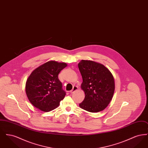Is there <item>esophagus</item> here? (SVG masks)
Listing matches in <instances>:
<instances>
[{"instance_id":"34e87169","label":"esophagus","mask_w":148,"mask_h":148,"mask_svg":"<svg viewBox=\"0 0 148 148\" xmlns=\"http://www.w3.org/2000/svg\"><path fill=\"white\" fill-rule=\"evenodd\" d=\"M77 89H78V87L77 86H74L73 88V89L71 90L70 92H71V94H73L75 91L77 90Z\"/></svg>"}]
</instances>
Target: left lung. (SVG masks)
<instances>
[{"label": "left lung", "instance_id": "obj_1", "mask_svg": "<svg viewBox=\"0 0 148 148\" xmlns=\"http://www.w3.org/2000/svg\"><path fill=\"white\" fill-rule=\"evenodd\" d=\"M78 68L83 78L81 88L85 92L84 99L79 106L92 113L103 110L114 92L112 74L104 65L91 60H81Z\"/></svg>", "mask_w": 148, "mask_h": 148}]
</instances>
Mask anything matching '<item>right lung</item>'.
<instances>
[{"label":"right lung","mask_w":148,"mask_h":148,"mask_svg":"<svg viewBox=\"0 0 148 148\" xmlns=\"http://www.w3.org/2000/svg\"><path fill=\"white\" fill-rule=\"evenodd\" d=\"M66 66L65 63L50 61L32 73L26 83L25 92L33 106L47 112L59 105L66 92L58 75Z\"/></svg>","instance_id":"right-lung-1"}]
</instances>
